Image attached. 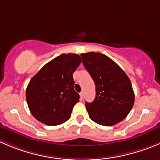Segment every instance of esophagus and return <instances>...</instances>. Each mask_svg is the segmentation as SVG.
<instances>
[{
	"mask_svg": "<svg viewBox=\"0 0 160 160\" xmlns=\"http://www.w3.org/2000/svg\"><path fill=\"white\" fill-rule=\"evenodd\" d=\"M79 95H80V100H82L83 97H84V93H83V92H80V93H79Z\"/></svg>",
	"mask_w": 160,
	"mask_h": 160,
	"instance_id": "esophagus-1",
	"label": "esophagus"
}]
</instances>
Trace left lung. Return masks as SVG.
<instances>
[{"mask_svg": "<svg viewBox=\"0 0 160 160\" xmlns=\"http://www.w3.org/2000/svg\"><path fill=\"white\" fill-rule=\"evenodd\" d=\"M81 56L96 86L95 100L86 103L89 118L107 127L122 121L134 103V92L128 76L116 63L102 53L90 52Z\"/></svg>", "mask_w": 160, "mask_h": 160, "instance_id": "8db88e82", "label": "left lung"}]
</instances>
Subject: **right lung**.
Wrapping results in <instances>:
<instances>
[{"instance_id": "add662e5", "label": "right lung", "mask_w": 160, "mask_h": 160, "mask_svg": "<svg viewBox=\"0 0 160 160\" xmlns=\"http://www.w3.org/2000/svg\"><path fill=\"white\" fill-rule=\"evenodd\" d=\"M82 63L77 54H62L45 65L31 78L26 90L33 116L48 126L68 121L79 94L74 89L73 73Z\"/></svg>"}]
</instances>
